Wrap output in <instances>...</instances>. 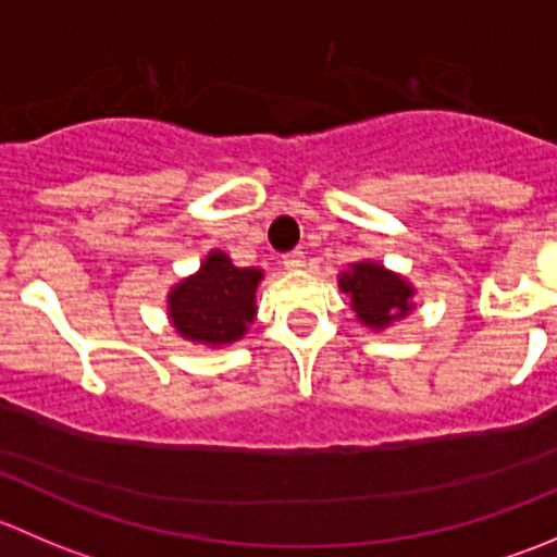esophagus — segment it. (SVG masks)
I'll return each instance as SVG.
<instances>
[{
    "label": "esophagus",
    "instance_id": "obj_1",
    "mask_svg": "<svg viewBox=\"0 0 557 557\" xmlns=\"http://www.w3.org/2000/svg\"><path fill=\"white\" fill-rule=\"evenodd\" d=\"M283 267L290 269V272H299L305 267V252L301 250H290L283 256Z\"/></svg>",
    "mask_w": 557,
    "mask_h": 557
}]
</instances>
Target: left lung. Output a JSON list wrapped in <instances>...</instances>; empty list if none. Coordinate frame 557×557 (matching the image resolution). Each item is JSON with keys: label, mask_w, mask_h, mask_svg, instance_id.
<instances>
[{"label": "left lung", "mask_w": 557, "mask_h": 557, "mask_svg": "<svg viewBox=\"0 0 557 557\" xmlns=\"http://www.w3.org/2000/svg\"><path fill=\"white\" fill-rule=\"evenodd\" d=\"M336 285L350 299L356 320L363 329L385 331L407 320L418 307L414 283L372 258L347 263L336 277Z\"/></svg>", "instance_id": "left-lung-1"}]
</instances>
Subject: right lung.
<instances>
[{
	"mask_svg": "<svg viewBox=\"0 0 557 557\" xmlns=\"http://www.w3.org/2000/svg\"><path fill=\"white\" fill-rule=\"evenodd\" d=\"M263 269L234 267L232 256L212 247L199 269L166 290V318L180 339L221 350L247 334L256 320V294Z\"/></svg>",
	"mask_w": 557,
	"mask_h": 557,
	"instance_id": "add662e5",
	"label": "right lung"
}]
</instances>
